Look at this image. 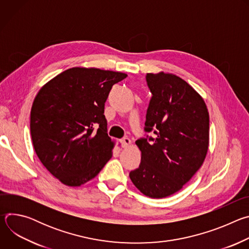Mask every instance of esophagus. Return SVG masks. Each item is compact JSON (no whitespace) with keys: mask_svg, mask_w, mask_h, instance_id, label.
<instances>
[{"mask_svg":"<svg viewBox=\"0 0 249 249\" xmlns=\"http://www.w3.org/2000/svg\"><path fill=\"white\" fill-rule=\"evenodd\" d=\"M121 144H122V147H123V148H127V147L131 144V140H130L129 138L125 137V138H123V139L121 140Z\"/></svg>","mask_w":249,"mask_h":249,"instance_id":"esophagus-1","label":"esophagus"}]
</instances>
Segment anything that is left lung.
<instances>
[{
    "instance_id": "left-lung-1",
    "label": "left lung",
    "mask_w": 249,
    "mask_h": 249,
    "mask_svg": "<svg viewBox=\"0 0 249 249\" xmlns=\"http://www.w3.org/2000/svg\"><path fill=\"white\" fill-rule=\"evenodd\" d=\"M153 94L145 131L136 141L142 158L129 173L134 185L151 198L167 197L187 183L203 164L209 146V113L200 94L184 80L160 72L147 74Z\"/></svg>"
}]
</instances>
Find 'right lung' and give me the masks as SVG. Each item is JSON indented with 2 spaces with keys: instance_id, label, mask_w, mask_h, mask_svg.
Wrapping results in <instances>:
<instances>
[{
  "instance_id": "right-lung-1",
  "label": "right lung",
  "mask_w": 249,
  "mask_h": 249,
  "mask_svg": "<svg viewBox=\"0 0 249 249\" xmlns=\"http://www.w3.org/2000/svg\"><path fill=\"white\" fill-rule=\"evenodd\" d=\"M124 73L72 68L44 85L30 112L32 144L46 169L62 183L92 179L112 156L104 103Z\"/></svg>"
}]
</instances>
